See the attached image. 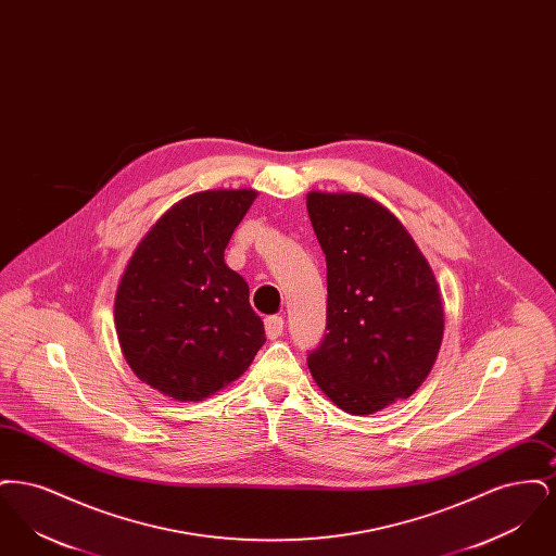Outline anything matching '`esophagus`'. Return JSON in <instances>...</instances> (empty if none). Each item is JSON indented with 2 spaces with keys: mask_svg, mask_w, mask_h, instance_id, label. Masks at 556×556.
<instances>
[{
  "mask_svg": "<svg viewBox=\"0 0 556 556\" xmlns=\"http://www.w3.org/2000/svg\"><path fill=\"white\" fill-rule=\"evenodd\" d=\"M283 318L281 317H268L265 320V331L266 338L268 340H277V338H281V333H283Z\"/></svg>",
  "mask_w": 556,
  "mask_h": 556,
  "instance_id": "esophagus-1",
  "label": "esophagus"
}]
</instances>
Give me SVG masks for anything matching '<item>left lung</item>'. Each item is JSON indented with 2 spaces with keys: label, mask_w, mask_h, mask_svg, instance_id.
<instances>
[{
  "label": "left lung",
  "mask_w": 556,
  "mask_h": 556,
  "mask_svg": "<svg viewBox=\"0 0 556 556\" xmlns=\"http://www.w3.org/2000/svg\"><path fill=\"white\" fill-rule=\"evenodd\" d=\"M306 208L327 263V333L308 369L342 410L372 415L413 396L433 369L444 338L440 288L379 202L311 191Z\"/></svg>",
  "instance_id": "1"
}]
</instances>
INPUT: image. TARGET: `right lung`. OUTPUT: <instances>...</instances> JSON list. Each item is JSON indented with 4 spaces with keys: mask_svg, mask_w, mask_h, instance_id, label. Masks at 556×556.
<instances>
[{
    "mask_svg": "<svg viewBox=\"0 0 556 556\" xmlns=\"http://www.w3.org/2000/svg\"><path fill=\"white\" fill-rule=\"evenodd\" d=\"M254 189H208L164 212L125 268L114 323L132 372L164 396L198 402L236 381L266 342L225 248Z\"/></svg>",
    "mask_w": 556,
    "mask_h": 556,
    "instance_id": "right-lung-1",
    "label": "right lung"
}]
</instances>
